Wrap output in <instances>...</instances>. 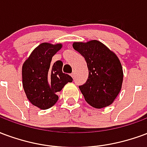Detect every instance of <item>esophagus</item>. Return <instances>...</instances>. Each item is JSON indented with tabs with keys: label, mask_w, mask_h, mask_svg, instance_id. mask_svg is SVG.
Masks as SVG:
<instances>
[{
	"label": "esophagus",
	"mask_w": 147,
	"mask_h": 147,
	"mask_svg": "<svg viewBox=\"0 0 147 147\" xmlns=\"http://www.w3.org/2000/svg\"><path fill=\"white\" fill-rule=\"evenodd\" d=\"M75 74H76V72H75L74 70V71H73L72 74H71V76H72V78H75Z\"/></svg>",
	"instance_id": "34e87169"
}]
</instances>
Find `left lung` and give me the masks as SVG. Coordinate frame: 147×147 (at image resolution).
Masks as SVG:
<instances>
[{
	"mask_svg": "<svg viewBox=\"0 0 147 147\" xmlns=\"http://www.w3.org/2000/svg\"><path fill=\"white\" fill-rule=\"evenodd\" d=\"M73 47L84 56L88 68L86 82L79 86L85 101L97 109L112 104L123 81V69L117 56L96 40L74 42Z\"/></svg>",
	"mask_w": 147,
	"mask_h": 147,
	"instance_id": "left-lung-1",
	"label": "left lung"
}]
</instances>
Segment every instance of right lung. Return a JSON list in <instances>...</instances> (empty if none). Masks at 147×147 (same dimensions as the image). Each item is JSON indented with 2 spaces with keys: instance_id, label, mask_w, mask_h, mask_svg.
Listing matches in <instances>:
<instances>
[{
  "instance_id": "1",
  "label": "right lung",
  "mask_w": 147,
  "mask_h": 147,
  "mask_svg": "<svg viewBox=\"0 0 147 147\" xmlns=\"http://www.w3.org/2000/svg\"><path fill=\"white\" fill-rule=\"evenodd\" d=\"M62 48L61 44L42 43L31 53L22 66V86L32 104L41 110L54 106L59 99L56 93L73 78L63 72L62 61L53 64L51 59Z\"/></svg>"
}]
</instances>
